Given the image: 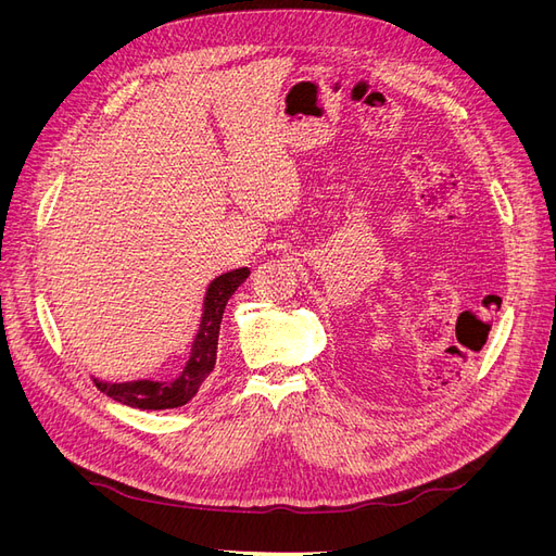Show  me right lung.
Here are the masks:
<instances>
[{"instance_id":"right-lung-1","label":"right lung","mask_w":556,"mask_h":556,"mask_svg":"<svg viewBox=\"0 0 556 556\" xmlns=\"http://www.w3.org/2000/svg\"><path fill=\"white\" fill-rule=\"evenodd\" d=\"M250 276L248 268H233L223 276L211 280L204 294V306H201L199 329L190 345L188 364L182 366L178 378L172 382L162 380H129V382H106L92 376L99 392H104L117 403H125L129 408L141 410H169L180 408L188 403L197 392L201 382L208 378L217 357V333H220V323L227 301L237 292L245 278Z\"/></svg>"}]
</instances>
